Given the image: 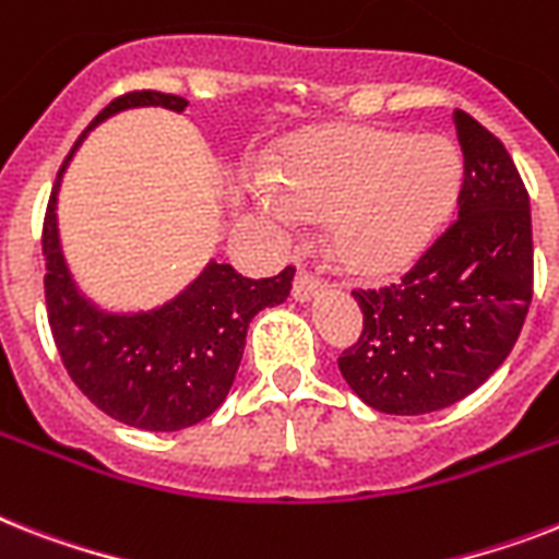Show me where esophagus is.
I'll use <instances>...</instances> for the list:
<instances>
[{"label":"esophagus","mask_w":559,"mask_h":559,"mask_svg":"<svg viewBox=\"0 0 559 559\" xmlns=\"http://www.w3.org/2000/svg\"><path fill=\"white\" fill-rule=\"evenodd\" d=\"M324 289V281L319 278V275H312V272H298V278H295L293 284V298L295 301H310V298H316V295Z\"/></svg>","instance_id":"34e87169"}]
</instances>
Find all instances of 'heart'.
I'll use <instances>...</instances> for the list:
<instances>
[{"mask_svg": "<svg viewBox=\"0 0 559 559\" xmlns=\"http://www.w3.org/2000/svg\"><path fill=\"white\" fill-rule=\"evenodd\" d=\"M460 180V152L437 134L333 129L284 154L275 177L255 183V201L284 224L326 215L338 261L382 275L428 247Z\"/></svg>", "mask_w": 559, "mask_h": 559, "instance_id": "obj_1", "label": "heart"}]
</instances>
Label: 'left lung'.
<instances>
[{"mask_svg": "<svg viewBox=\"0 0 559 559\" xmlns=\"http://www.w3.org/2000/svg\"><path fill=\"white\" fill-rule=\"evenodd\" d=\"M465 175L460 217L405 278L353 289L365 330L338 358L365 405L419 416L474 393L514 350L534 295L523 177L491 131L453 111Z\"/></svg>", "mask_w": 559, "mask_h": 559, "instance_id": "1", "label": "left lung"}]
</instances>
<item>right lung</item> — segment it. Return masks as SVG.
I'll return each mask as SVG.
<instances>
[{"instance_id": "1", "label": "right lung", "mask_w": 559, "mask_h": 559, "mask_svg": "<svg viewBox=\"0 0 559 559\" xmlns=\"http://www.w3.org/2000/svg\"><path fill=\"white\" fill-rule=\"evenodd\" d=\"M143 106L180 115L189 103L160 91L122 94L91 120L59 166L43 226L45 304L68 376L99 411L140 430H183L221 407L238 373L249 321L264 307L287 301L295 270L255 281L209 261L183 293L146 312H106L80 293L59 243L62 175L94 126Z\"/></svg>"}]
</instances>
